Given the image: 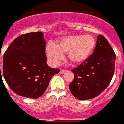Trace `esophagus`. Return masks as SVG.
Here are the masks:
<instances>
[{"label": "esophagus", "mask_w": 124, "mask_h": 124, "mask_svg": "<svg viewBox=\"0 0 124 124\" xmlns=\"http://www.w3.org/2000/svg\"><path fill=\"white\" fill-rule=\"evenodd\" d=\"M67 71L66 70H65V69H61V71H60V73L61 74H63L64 73H65Z\"/></svg>", "instance_id": "34e87169"}]
</instances>
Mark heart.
Segmentation results:
<instances>
[{
	"label": "heart",
	"mask_w": 124,
	"mask_h": 124,
	"mask_svg": "<svg viewBox=\"0 0 124 124\" xmlns=\"http://www.w3.org/2000/svg\"><path fill=\"white\" fill-rule=\"evenodd\" d=\"M95 46V41L92 35H75L61 39L55 45L49 43L46 46V53L49 62L54 66L60 63L65 53L72 63L78 65L89 57Z\"/></svg>",
	"instance_id": "1"
}]
</instances>
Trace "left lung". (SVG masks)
Segmentation results:
<instances>
[{
	"instance_id": "left-lung-1",
	"label": "left lung",
	"mask_w": 124,
	"mask_h": 124,
	"mask_svg": "<svg viewBox=\"0 0 124 124\" xmlns=\"http://www.w3.org/2000/svg\"><path fill=\"white\" fill-rule=\"evenodd\" d=\"M116 57L107 39L102 35L98 36L92 55L71 70L74 79L69 87L72 95L78 100H87L101 94L114 76Z\"/></svg>"
}]
</instances>
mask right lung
Listing matches in <instances>:
<instances>
[{
  "label": "right lung",
  "mask_w": 124,
  "mask_h": 124,
  "mask_svg": "<svg viewBox=\"0 0 124 124\" xmlns=\"http://www.w3.org/2000/svg\"><path fill=\"white\" fill-rule=\"evenodd\" d=\"M45 46L43 32H29L16 38L4 52L2 76L18 95L40 97L51 78L60 71L47 65ZM0 75L2 79L1 71Z\"/></svg>",
  "instance_id": "add662e5"
}]
</instances>
